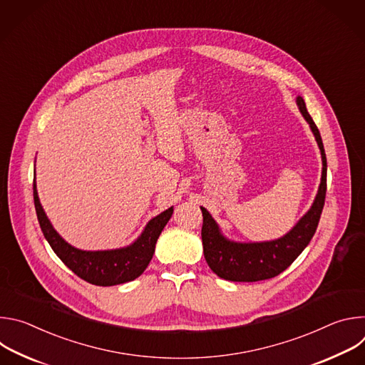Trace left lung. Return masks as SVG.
Here are the masks:
<instances>
[{
  "label": "left lung",
  "mask_w": 365,
  "mask_h": 365,
  "mask_svg": "<svg viewBox=\"0 0 365 365\" xmlns=\"http://www.w3.org/2000/svg\"><path fill=\"white\" fill-rule=\"evenodd\" d=\"M296 102L317 138L322 155V178L318 195L310 210L284 237L264 242H234L227 240L211 214L200 206L203 217V255L207 266L221 279L230 282H259L279 276L306 248L318 228L327 195V154L321 133L309 115L303 98L297 96Z\"/></svg>",
  "instance_id": "1"
}]
</instances>
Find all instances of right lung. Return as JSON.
Instances as JSON below:
<instances>
[{
  "instance_id": "1",
  "label": "right lung",
  "mask_w": 365,
  "mask_h": 365,
  "mask_svg": "<svg viewBox=\"0 0 365 365\" xmlns=\"http://www.w3.org/2000/svg\"><path fill=\"white\" fill-rule=\"evenodd\" d=\"M34 207L40 228L51 250L78 277L95 286H115L137 279L147 269L153 258L155 242L163 228L169 222L173 206L153 218L144 228L143 234L124 248L106 251H83L68 244L51 227L38 200L36 187V172L33 182Z\"/></svg>"
}]
</instances>
